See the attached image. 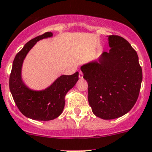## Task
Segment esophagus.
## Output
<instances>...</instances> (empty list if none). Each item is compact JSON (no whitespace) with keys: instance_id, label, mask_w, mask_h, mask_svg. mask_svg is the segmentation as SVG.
Returning a JSON list of instances; mask_svg holds the SVG:
<instances>
[{"instance_id":"esophagus-1","label":"esophagus","mask_w":152,"mask_h":152,"mask_svg":"<svg viewBox=\"0 0 152 152\" xmlns=\"http://www.w3.org/2000/svg\"><path fill=\"white\" fill-rule=\"evenodd\" d=\"M79 77H80V79H83V73L81 71H80V72H79Z\"/></svg>"}]
</instances>
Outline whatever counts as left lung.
<instances>
[{
	"label": "left lung",
	"mask_w": 152,
	"mask_h": 152,
	"mask_svg": "<svg viewBox=\"0 0 152 152\" xmlns=\"http://www.w3.org/2000/svg\"><path fill=\"white\" fill-rule=\"evenodd\" d=\"M108 39L109 52L80 68L88 83L92 113L106 120L121 117L132 109L142 81L138 54L131 44L116 35H110Z\"/></svg>",
	"instance_id": "1"
}]
</instances>
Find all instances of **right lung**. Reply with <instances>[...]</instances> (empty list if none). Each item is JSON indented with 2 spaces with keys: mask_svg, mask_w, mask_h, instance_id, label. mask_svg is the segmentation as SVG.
I'll use <instances>...</instances> for the list:
<instances>
[{
  "mask_svg": "<svg viewBox=\"0 0 152 152\" xmlns=\"http://www.w3.org/2000/svg\"><path fill=\"white\" fill-rule=\"evenodd\" d=\"M53 37L51 32L34 38L16 55L10 72L9 86L16 105L26 117L37 121H49L60 115L65 105V96L79 80V72L62 75L47 89L34 90L23 83L21 76L23 60L34 46L40 39Z\"/></svg>",
  "mask_w": 152,
  "mask_h": 152,
  "instance_id": "obj_1",
  "label": "right lung"
}]
</instances>
